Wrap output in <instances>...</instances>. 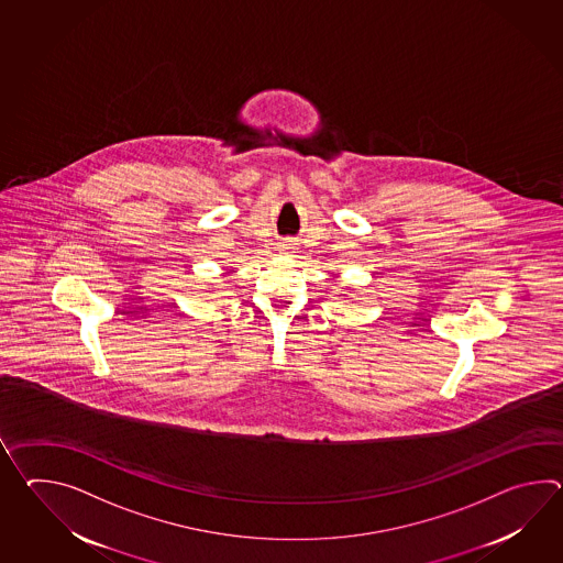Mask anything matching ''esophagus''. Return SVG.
Instances as JSON below:
<instances>
[{
    "instance_id": "1",
    "label": "esophagus",
    "mask_w": 563,
    "mask_h": 563,
    "mask_svg": "<svg viewBox=\"0 0 563 563\" xmlns=\"http://www.w3.org/2000/svg\"><path fill=\"white\" fill-rule=\"evenodd\" d=\"M283 246V251H290V249H295L290 242H285V244H280Z\"/></svg>"
}]
</instances>
